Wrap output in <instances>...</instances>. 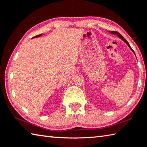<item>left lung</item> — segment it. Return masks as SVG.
<instances>
[{
	"label": "left lung",
	"instance_id": "left-lung-1",
	"mask_svg": "<svg viewBox=\"0 0 147 147\" xmlns=\"http://www.w3.org/2000/svg\"><path fill=\"white\" fill-rule=\"evenodd\" d=\"M110 32L112 34H114V35H117L118 36V37H119L120 38H121V39H122L123 41H124V42H125L126 44H127V45L128 46V47H129V48L131 49V50H132V51H133V52L134 53V50H132V48L130 47V45H129V43H128V42H127V40H126L125 38L124 37H123V36H122L121 35L119 32H114V31H112V32ZM134 54H135V53H134Z\"/></svg>",
	"mask_w": 147,
	"mask_h": 147
}]
</instances>
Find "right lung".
<instances>
[{
	"label": "right lung",
	"mask_w": 147,
	"mask_h": 147,
	"mask_svg": "<svg viewBox=\"0 0 147 147\" xmlns=\"http://www.w3.org/2000/svg\"><path fill=\"white\" fill-rule=\"evenodd\" d=\"M41 35V34H40V35H37V36H35V37H33V38H35V37H39V36H40Z\"/></svg>",
	"instance_id": "obj_1"
}]
</instances>
